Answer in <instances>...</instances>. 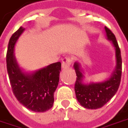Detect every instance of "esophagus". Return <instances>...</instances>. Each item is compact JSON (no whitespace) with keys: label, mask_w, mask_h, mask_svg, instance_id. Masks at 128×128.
I'll use <instances>...</instances> for the list:
<instances>
[{"label":"esophagus","mask_w":128,"mask_h":128,"mask_svg":"<svg viewBox=\"0 0 128 128\" xmlns=\"http://www.w3.org/2000/svg\"><path fill=\"white\" fill-rule=\"evenodd\" d=\"M70 64H71V60L68 58H64L62 60V68L63 69H66L68 68L70 66Z\"/></svg>","instance_id":"obj_1"}]
</instances>
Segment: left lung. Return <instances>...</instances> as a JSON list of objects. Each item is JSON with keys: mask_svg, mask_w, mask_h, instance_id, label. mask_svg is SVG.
Here are the masks:
<instances>
[{"mask_svg": "<svg viewBox=\"0 0 128 128\" xmlns=\"http://www.w3.org/2000/svg\"><path fill=\"white\" fill-rule=\"evenodd\" d=\"M107 39L112 43L115 49L116 67L110 78L100 82H84V76L77 61L73 68L76 73L75 92L78 101L86 109H98L102 108L112 98L118 91L122 73V60L120 50L116 39L109 28L104 27Z\"/></svg>", "mask_w": 128, "mask_h": 128, "instance_id": "left-lung-1", "label": "left lung"}]
</instances>
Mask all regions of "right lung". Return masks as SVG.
Here are the masks:
<instances>
[{"mask_svg":"<svg viewBox=\"0 0 128 128\" xmlns=\"http://www.w3.org/2000/svg\"><path fill=\"white\" fill-rule=\"evenodd\" d=\"M24 30L25 28L20 27L8 44L6 61L10 82L12 92L20 104L33 112H44L53 105L61 63H53L32 73L24 72L14 55V47Z\"/></svg>","mask_w":128,"mask_h":128,"instance_id":"1","label":"right lung"}]
</instances>
